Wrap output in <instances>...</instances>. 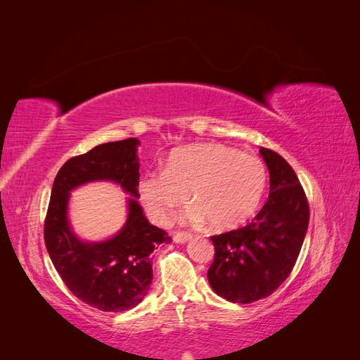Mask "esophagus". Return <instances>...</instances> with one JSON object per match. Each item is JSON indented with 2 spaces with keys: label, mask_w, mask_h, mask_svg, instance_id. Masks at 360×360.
I'll return each mask as SVG.
<instances>
[{
  "label": "esophagus",
  "mask_w": 360,
  "mask_h": 360,
  "mask_svg": "<svg viewBox=\"0 0 360 360\" xmlns=\"http://www.w3.org/2000/svg\"><path fill=\"white\" fill-rule=\"evenodd\" d=\"M191 238H192V234L189 233H176L172 237V240L176 243H186L191 240Z\"/></svg>",
  "instance_id": "34e87169"
}]
</instances>
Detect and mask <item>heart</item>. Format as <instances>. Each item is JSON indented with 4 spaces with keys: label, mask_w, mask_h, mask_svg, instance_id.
<instances>
[{
    "label": "heart",
    "mask_w": 360,
    "mask_h": 360,
    "mask_svg": "<svg viewBox=\"0 0 360 360\" xmlns=\"http://www.w3.org/2000/svg\"><path fill=\"white\" fill-rule=\"evenodd\" d=\"M267 174L258 158L217 143L174 148L163 171L147 172L138 181V198L151 221L165 225L186 200V217L209 221L213 230L245 224L263 200Z\"/></svg>",
    "instance_id": "heart-1"
}]
</instances>
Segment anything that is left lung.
Segmentation results:
<instances>
[{
    "instance_id": "8db88e82",
    "label": "left lung",
    "mask_w": 360,
    "mask_h": 360,
    "mask_svg": "<svg viewBox=\"0 0 360 360\" xmlns=\"http://www.w3.org/2000/svg\"><path fill=\"white\" fill-rule=\"evenodd\" d=\"M270 174L269 200L252 222L213 236L210 287L228 302L252 303L270 296L296 264L309 224V205L296 172L275 151L261 147Z\"/></svg>"
}]
</instances>
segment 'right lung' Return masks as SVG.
Segmentation results:
<instances>
[{
	"mask_svg": "<svg viewBox=\"0 0 360 360\" xmlns=\"http://www.w3.org/2000/svg\"><path fill=\"white\" fill-rule=\"evenodd\" d=\"M139 139L96 146L69 159L58 171L45 221V243L53 267L79 300L105 312H122L143 302L153 279L150 254L169 236L151 225L139 205ZM96 181L118 184L128 199L124 226L105 241H84L68 219L70 192Z\"/></svg>",
	"mask_w": 360,
	"mask_h": 360,
	"instance_id": "add662e5",
	"label": "right lung"
}]
</instances>
